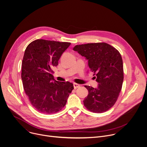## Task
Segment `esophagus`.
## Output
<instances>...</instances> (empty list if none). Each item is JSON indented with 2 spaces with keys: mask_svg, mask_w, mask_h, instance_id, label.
Segmentation results:
<instances>
[{
  "mask_svg": "<svg viewBox=\"0 0 147 147\" xmlns=\"http://www.w3.org/2000/svg\"><path fill=\"white\" fill-rule=\"evenodd\" d=\"M73 86H74V89H77L78 88H79L80 86V85L78 84H76V83H73Z\"/></svg>",
  "mask_w": 147,
  "mask_h": 147,
  "instance_id": "1",
  "label": "esophagus"
}]
</instances>
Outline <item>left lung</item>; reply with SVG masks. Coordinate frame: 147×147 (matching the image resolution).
I'll return each instance as SVG.
<instances>
[{"label":"left lung","instance_id":"1","mask_svg":"<svg viewBox=\"0 0 147 147\" xmlns=\"http://www.w3.org/2000/svg\"><path fill=\"white\" fill-rule=\"evenodd\" d=\"M73 50L88 60L90 71L96 73L97 88L84 86L88 94L83 101L86 108L102 113L111 108L118 97L123 81V61L120 53L105 42L77 45Z\"/></svg>","mask_w":147,"mask_h":147}]
</instances>
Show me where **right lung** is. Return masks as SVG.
<instances>
[{"mask_svg":"<svg viewBox=\"0 0 147 147\" xmlns=\"http://www.w3.org/2000/svg\"><path fill=\"white\" fill-rule=\"evenodd\" d=\"M70 44L38 39L25 51L21 73L24 89L30 103L40 113L50 114L61 110L74 89L72 83L57 81L52 74Z\"/></svg>","mask_w":147,"mask_h":147,"instance_id":"obj_1","label":"right lung"}]
</instances>
